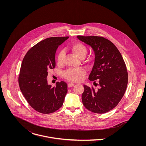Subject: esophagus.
Returning a JSON list of instances; mask_svg holds the SVG:
<instances>
[{
    "instance_id": "1",
    "label": "esophagus",
    "mask_w": 146,
    "mask_h": 146,
    "mask_svg": "<svg viewBox=\"0 0 146 146\" xmlns=\"http://www.w3.org/2000/svg\"><path fill=\"white\" fill-rule=\"evenodd\" d=\"M67 85H68V88H71V87H72V86H74L75 85V84H74L69 83H68Z\"/></svg>"
}]
</instances>
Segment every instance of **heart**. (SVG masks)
Returning a JSON list of instances; mask_svg holds the SVG:
<instances>
[{
	"instance_id": "obj_1",
	"label": "heart",
	"mask_w": 146,
	"mask_h": 146,
	"mask_svg": "<svg viewBox=\"0 0 146 146\" xmlns=\"http://www.w3.org/2000/svg\"><path fill=\"white\" fill-rule=\"evenodd\" d=\"M68 49L80 58H84L88 52L86 46L82 42H76L72 44ZM56 61L58 65L62 66L64 62V53L61 50L60 51L56 57ZM86 71L84 68L69 69L66 71L63 74V77L67 80L71 82H81L85 77Z\"/></svg>"
}]
</instances>
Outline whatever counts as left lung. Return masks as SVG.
Returning a JSON list of instances; mask_svg holds the SVG:
<instances>
[{
  "mask_svg": "<svg viewBox=\"0 0 146 146\" xmlns=\"http://www.w3.org/2000/svg\"><path fill=\"white\" fill-rule=\"evenodd\" d=\"M77 37L94 51V63L89 79L94 83L97 81L100 86L95 89L93 86L84 85L83 104L92 112H107L118 104L126 89L128 74L124 59L116 46L107 39L98 36Z\"/></svg>",
  "mask_w": 146,
  "mask_h": 146,
  "instance_id": "1",
  "label": "left lung"
}]
</instances>
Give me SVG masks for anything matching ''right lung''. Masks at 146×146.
I'll use <instances>...</instances> for the list:
<instances>
[{"label": "right lung", "instance_id": "right-lung-1", "mask_svg": "<svg viewBox=\"0 0 146 146\" xmlns=\"http://www.w3.org/2000/svg\"><path fill=\"white\" fill-rule=\"evenodd\" d=\"M68 38H46L31 47L23 59L19 76V86L28 104L40 113L54 112L63 105L67 84L61 81L52 87L48 85L46 76L48 71L55 67L57 48Z\"/></svg>", "mask_w": 146, "mask_h": 146}]
</instances>
